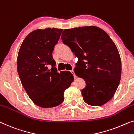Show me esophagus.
Masks as SVG:
<instances>
[{"instance_id": "34e87169", "label": "esophagus", "mask_w": 134, "mask_h": 134, "mask_svg": "<svg viewBox=\"0 0 134 134\" xmlns=\"http://www.w3.org/2000/svg\"><path fill=\"white\" fill-rule=\"evenodd\" d=\"M70 72L73 74V76H74V77H75V78H76L77 76H76V75L75 74V72H74V70H71V71H70Z\"/></svg>"}]
</instances>
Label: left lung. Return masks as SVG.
I'll use <instances>...</instances> for the list:
<instances>
[{"label": "left lung", "instance_id": "8db88e82", "mask_svg": "<svg viewBox=\"0 0 134 134\" xmlns=\"http://www.w3.org/2000/svg\"><path fill=\"white\" fill-rule=\"evenodd\" d=\"M61 39L78 58L75 73L85 80L84 102L102 106L112 99L121 74L120 56L107 33L94 26L64 29Z\"/></svg>", "mask_w": 134, "mask_h": 134}]
</instances>
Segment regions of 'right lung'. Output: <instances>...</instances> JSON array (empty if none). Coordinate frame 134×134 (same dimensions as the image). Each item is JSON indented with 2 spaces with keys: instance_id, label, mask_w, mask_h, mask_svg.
Wrapping results in <instances>:
<instances>
[{
  "instance_id": "obj_1",
  "label": "right lung",
  "mask_w": 134,
  "mask_h": 134,
  "mask_svg": "<svg viewBox=\"0 0 134 134\" xmlns=\"http://www.w3.org/2000/svg\"><path fill=\"white\" fill-rule=\"evenodd\" d=\"M63 30L49 27L31 32L18 53L17 71L21 84L32 101L41 108L63 103L65 90L74 81L70 71L57 72L52 54ZM48 65L53 67L51 70Z\"/></svg>"
}]
</instances>
